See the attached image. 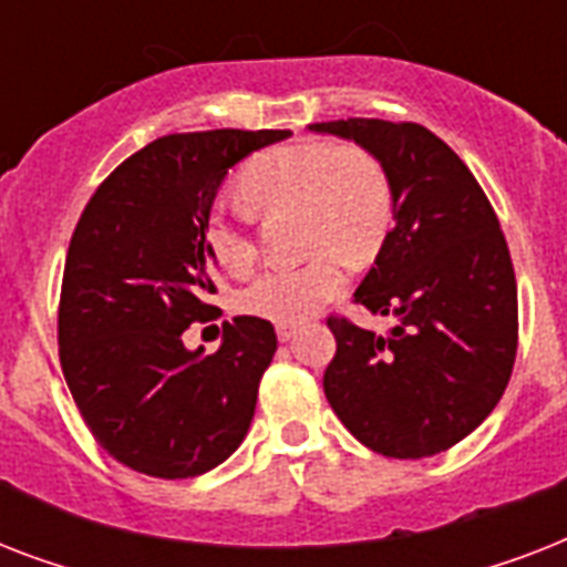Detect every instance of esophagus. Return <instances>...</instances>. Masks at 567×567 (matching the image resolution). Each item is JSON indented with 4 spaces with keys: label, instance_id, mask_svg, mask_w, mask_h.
<instances>
[{
    "label": "esophagus",
    "instance_id": "obj_1",
    "mask_svg": "<svg viewBox=\"0 0 567 567\" xmlns=\"http://www.w3.org/2000/svg\"><path fill=\"white\" fill-rule=\"evenodd\" d=\"M293 332H297V329H293L291 323H279V327H276V336H279V341H291Z\"/></svg>",
    "mask_w": 567,
    "mask_h": 567
}]
</instances>
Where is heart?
<instances>
[{
	"label": "heart",
	"mask_w": 567,
	"mask_h": 567,
	"mask_svg": "<svg viewBox=\"0 0 567 567\" xmlns=\"http://www.w3.org/2000/svg\"><path fill=\"white\" fill-rule=\"evenodd\" d=\"M249 212L300 214L302 252L315 256L293 270H270L240 291V309L276 323H302L344 291L350 265H364L382 247L394 194L377 155L327 141L274 146L249 158L238 176ZM208 256L231 276L256 265V244L235 217L214 208L203 223Z\"/></svg>",
	"instance_id": "b5f03b06"
}]
</instances>
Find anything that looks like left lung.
<instances>
[{
	"instance_id": "8db88e82",
	"label": "left lung",
	"mask_w": 567,
	"mask_h": 567,
	"mask_svg": "<svg viewBox=\"0 0 567 567\" xmlns=\"http://www.w3.org/2000/svg\"><path fill=\"white\" fill-rule=\"evenodd\" d=\"M311 128L377 155L394 194V229L355 302L394 315L396 327L377 336L329 315V405L373 453H444L492 414L515 368L518 282L501 220L474 173L430 128L368 117Z\"/></svg>"
}]
</instances>
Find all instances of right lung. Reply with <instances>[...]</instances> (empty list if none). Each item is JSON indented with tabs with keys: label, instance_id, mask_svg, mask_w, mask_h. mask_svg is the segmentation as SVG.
Segmentation results:
<instances>
[{
	"label": "right lung",
	"instance_id": "right-lung-1",
	"mask_svg": "<svg viewBox=\"0 0 567 567\" xmlns=\"http://www.w3.org/2000/svg\"><path fill=\"white\" fill-rule=\"evenodd\" d=\"M291 135L214 128L167 135L120 164L84 205L66 249L58 355L82 421L120 465L188 480L238 450L274 362L270 320L223 323L217 353L182 332L217 293L203 223L229 167Z\"/></svg>",
	"mask_w": 567,
	"mask_h": 567
}]
</instances>
